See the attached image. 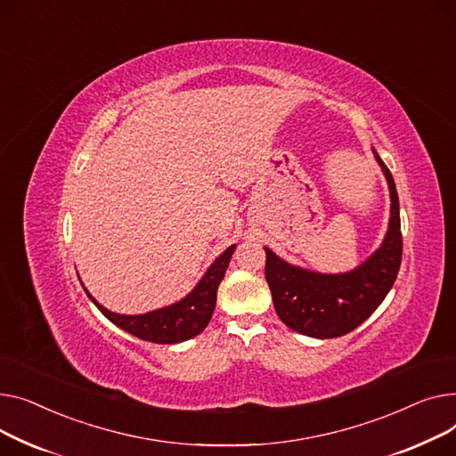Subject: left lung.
<instances>
[{"label":"left lung","instance_id":"1","mask_svg":"<svg viewBox=\"0 0 456 456\" xmlns=\"http://www.w3.org/2000/svg\"><path fill=\"white\" fill-rule=\"evenodd\" d=\"M390 191V219L379 248L347 273L326 274L304 269L276 256L269 247L265 278L281 322L313 338H335L354 331L376 311L392 289L403 252L399 199L394 178L371 147Z\"/></svg>","mask_w":456,"mask_h":456}]
</instances>
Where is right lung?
Returning a JSON list of instances; mask_svg holds the SVG:
<instances>
[{"instance_id":"1","label":"right lung","mask_w":456,"mask_h":456,"mask_svg":"<svg viewBox=\"0 0 456 456\" xmlns=\"http://www.w3.org/2000/svg\"><path fill=\"white\" fill-rule=\"evenodd\" d=\"M235 247L237 245L228 247L216 261H213L208 266L204 276L199 280V283L191 289V292H187L182 300L143 314H119L106 309L92 297L85 285L83 287L88 294V298L95 304V307L109 318L112 324L125 330L126 333L147 342L178 344L197 337L209 324L217 302V289L224 278Z\"/></svg>"}]
</instances>
